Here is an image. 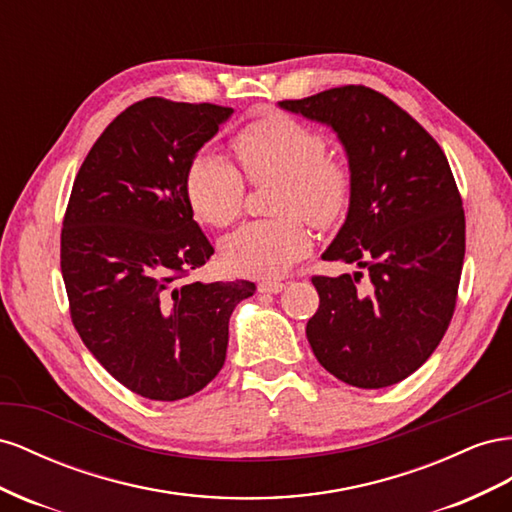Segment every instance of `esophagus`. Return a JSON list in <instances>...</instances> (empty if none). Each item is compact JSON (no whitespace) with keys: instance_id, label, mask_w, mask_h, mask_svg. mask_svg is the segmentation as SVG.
Here are the masks:
<instances>
[{"instance_id":"obj_1","label":"esophagus","mask_w":512,"mask_h":512,"mask_svg":"<svg viewBox=\"0 0 512 512\" xmlns=\"http://www.w3.org/2000/svg\"><path fill=\"white\" fill-rule=\"evenodd\" d=\"M283 289H285V283H279V281H261L257 285L259 294H279Z\"/></svg>"}]
</instances>
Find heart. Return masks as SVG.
I'll return each mask as SVG.
<instances>
[{"label":"heart","mask_w":512,"mask_h":512,"mask_svg":"<svg viewBox=\"0 0 512 512\" xmlns=\"http://www.w3.org/2000/svg\"><path fill=\"white\" fill-rule=\"evenodd\" d=\"M246 178L253 184L279 180L274 221H253L223 242L225 266L242 276L276 279L311 248L302 223L328 229L352 203L354 180L343 160L328 156L326 137L285 113H268L233 137ZM244 175L223 156L201 152L186 171V197L201 223L227 227L242 214Z\"/></svg>","instance_id":"1"}]
</instances>
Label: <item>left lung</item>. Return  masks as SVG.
Wrapping results in <instances>:
<instances>
[{
    "mask_svg": "<svg viewBox=\"0 0 512 512\" xmlns=\"http://www.w3.org/2000/svg\"><path fill=\"white\" fill-rule=\"evenodd\" d=\"M281 109L328 124L341 139L354 191L337 238L321 255L361 272L313 276L319 309L306 324L321 367L356 388L412 375L455 313L465 214L446 154L410 113L364 85H343Z\"/></svg>",
    "mask_w": 512,
    "mask_h": 512,
    "instance_id": "obj_1",
    "label": "left lung"
}]
</instances>
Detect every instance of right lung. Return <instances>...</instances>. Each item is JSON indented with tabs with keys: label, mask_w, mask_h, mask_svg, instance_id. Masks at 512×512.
Listing matches in <instances>:
<instances>
[{
	"label": "right lung",
	"mask_w": 512,
	"mask_h": 512,
	"mask_svg": "<svg viewBox=\"0 0 512 512\" xmlns=\"http://www.w3.org/2000/svg\"><path fill=\"white\" fill-rule=\"evenodd\" d=\"M233 109L145 98L124 109L77 173L60 264L70 319L122 386L152 401L206 388L225 364L229 317L255 283H180L214 255L186 171Z\"/></svg>",
	"instance_id": "obj_1"
}]
</instances>
